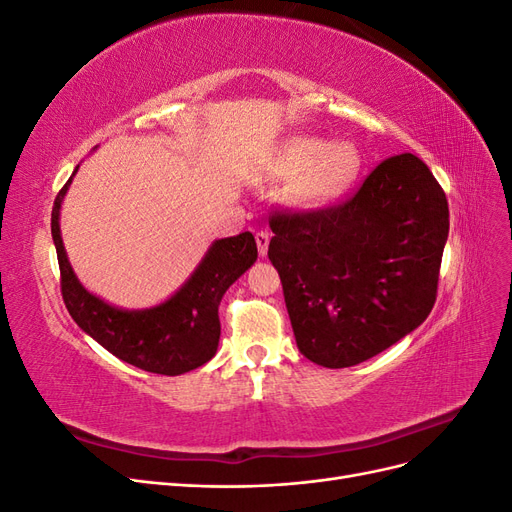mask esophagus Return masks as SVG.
Here are the masks:
<instances>
[{"mask_svg": "<svg viewBox=\"0 0 512 512\" xmlns=\"http://www.w3.org/2000/svg\"><path fill=\"white\" fill-rule=\"evenodd\" d=\"M269 241H271V235H269L267 230H258V232H256V245H258L260 256H267Z\"/></svg>", "mask_w": 512, "mask_h": 512, "instance_id": "1", "label": "esophagus"}]
</instances>
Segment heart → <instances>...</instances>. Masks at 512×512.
<instances>
[{
    "label": "heart",
    "mask_w": 512,
    "mask_h": 512,
    "mask_svg": "<svg viewBox=\"0 0 512 512\" xmlns=\"http://www.w3.org/2000/svg\"><path fill=\"white\" fill-rule=\"evenodd\" d=\"M363 168V153L354 143H331L318 136H294L275 158V175L301 179L297 200L305 207H322L344 196Z\"/></svg>",
    "instance_id": "b5f03b06"
}]
</instances>
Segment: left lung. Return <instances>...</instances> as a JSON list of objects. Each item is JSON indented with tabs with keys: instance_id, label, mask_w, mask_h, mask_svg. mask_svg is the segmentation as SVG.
<instances>
[{
	"instance_id": "left-lung-1",
	"label": "left lung",
	"mask_w": 512,
	"mask_h": 512,
	"mask_svg": "<svg viewBox=\"0 0 512 512\" xmlns=\"http://www.w3.org/2000/svg\"><path fill=\"white\" fill-rule=\"evenodd\" d=\"M269 260L303 356L359 365L429 316L448 239V203L412 153L380 162L354 196L314 211H277Z\"/></svg>"
}]
</instances>
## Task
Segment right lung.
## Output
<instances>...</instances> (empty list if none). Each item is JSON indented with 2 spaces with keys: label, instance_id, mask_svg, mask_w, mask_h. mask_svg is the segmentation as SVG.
Instances as JSON below:
<instances>
[{
  "label": "right lung",
  "instance_id": "add662e5",
  "mask_svg": "<svg viewBox=\"0 0 512 512\" xmlns=\"http://www.w3.org/2000/svg\"><path fill=\"white\" fill-rule=\"evenodd\" d=\"M70 183L72 177L55 198L51 235L59 260L61 297L74 322L117 359L151 374L179 376L211 361L220 342L218 307L224 292L258 258L252 232L213 241L190 280L164 303L121 309L91 294L72 271L59 230V209Z\"/></svg>",
  "mask_w": 512,
  "mask_h": 512
}]
</instances>
